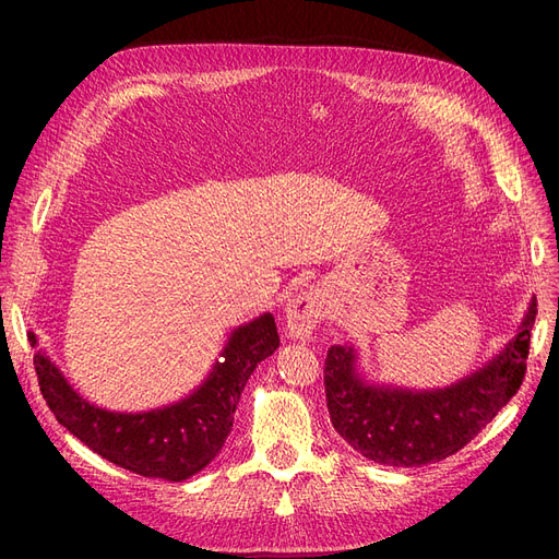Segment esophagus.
Instances as JSON below:
<instances>
[{"instance_id":"obj_1","label":"esophagus","mask_w":559,"mask_h":559,"mask_svg":"<svg viewBox=\"0 0 559 559\" xmlns=\"http://www.w3.org/2000/svg\"><path fill=\"white\" fill-rule=\"evenodd\" d=\"M329 312V294L321 286H310L286 302V335L292 341L306 343L312 337L314 329Z\"/></svg>"}]
</instances>
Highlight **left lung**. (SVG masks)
Returning <instances> with one entry per match:
<instances>
[{
  "label": "left lung",
  "instance_id": "1",
  "mask_svg": "<svg viewBox=\"0 0 559 559\" xmlns=\"http://www.w3.org/2000/svg\"><path fill=\"white\" fill-rule=\"evenodd\" d=\"M536 298L497 357L443 389H408L366 380L354 345H333L324 361L333 429L384 466L441 462L476 438L509 403L527 370Z\"/></svg>",
  "mask_w": 559,
  "mask_h": 559
}]
</instances>
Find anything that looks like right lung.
I'll list each match as a JSON object with an SVG mask.
<instances>
[{"label":"right lung","instance_id":"add662e5","mask_svg":"<svg viewBox=\"0 0 559 559\" xmlns=\"http://www.w3.org/2000/svg\"><path fill=\"white\" fill-rule=\"evenodd\" d=\"M27 341L37 349L35 333L29 331ZM277 347L275 317L263 312L230 331L222 359L189 396L144 413H116L83 399L41 349L35 352V368L50 413L83 445L144 478L179 483L222 452L249 376Z\"/></svg>","mask_w":559,"mask_h":559}]
</instances>
